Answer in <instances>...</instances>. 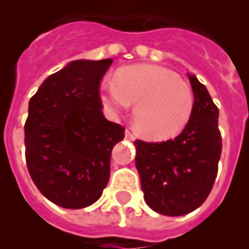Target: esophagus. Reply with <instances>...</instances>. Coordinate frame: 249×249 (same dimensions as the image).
<instances>
[{
    "label": "esophagus",
    "instance_id": "34e87169",
    "mask_svg": "<svg viewBox=\"0 0 249 249\" xmlns=\"http://www.w3.org/2000/svg\"><path fill=\"white\" fill-rule=\"evenodd\" d=\"M125 138H126V140H136V136H134V133H133L132 130L126 129V130H125Z\"/></svg>",
    "mask_w": 249,
    "mask_h": 249
}]
</instances>
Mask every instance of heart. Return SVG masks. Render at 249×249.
I'll return each mask as SVG.
<instances>
[{"mask_svg": "<svg viewBox=\"0 0 249 249\" xmlns=\"http://www.w3.org/2000/svg\"><path fill=\"white\" fill-rule=\"evenodd\" d=\"M106 108L116 113L134 107L137 128L152 140H166L182 132L194 111V94L177 73L154 64L120 68L116 79L101 85Z\"/></svg>", "mask_w": 249, "mask_h": 249, "instance_id": "b5f03b06", "label": "heart"}]
</instances>
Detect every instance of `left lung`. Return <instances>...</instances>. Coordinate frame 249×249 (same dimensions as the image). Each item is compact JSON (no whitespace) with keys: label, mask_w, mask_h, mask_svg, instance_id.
<instances>
[{"label":"left lung","mask_w":249,"mask_h":249,"mask_svg":"<svg viewBox=\"0 0 249 249\" xmlns=\"http://www.w3.org/2000/svg\"><path fill=\"white\" fill-rule=\"evenodd\" d=\"M189 80L194 111L181 134L163 142H134L144 200L165 216H183L204 203L217 177L222 151L218 108L195 76L189 75Z\"/></svg>","instance_id":"1"}]
</instances>
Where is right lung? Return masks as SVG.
Returning a JSON list of instances; mask_svg holds the SVG:
<instances>
[{"instance_id": "add662e5", "label": "right lung", "mask_w": 249, "mask_h": 249, "mask_svg": "<svg viewBox=\"0 0 249 249\" xmlns=\"http://www.w3.org/2000/svg\"><path fill=\"white\" fill-rule=\"evenodd\" d=\"M112 59L75 60L45 80L24 124L25 163L41 194L68 209L89 207L109 178L125 129L103 116L99 88Z\"/></svg>"}]
</instances>
